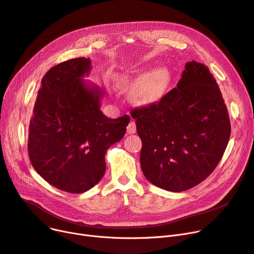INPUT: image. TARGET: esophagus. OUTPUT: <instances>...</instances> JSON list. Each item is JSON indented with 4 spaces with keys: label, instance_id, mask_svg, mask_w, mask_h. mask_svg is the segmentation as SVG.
I'll return each instance as SVG.
<instances>
[{
    "label": "esophagus",
    "instance_id": "obj_1",
    "mask_svg": "<svg viewBox=\"0 0 254 254\" xmlns=\"http://www.w3.org/2000/svg\"><path fill=\"white\" fill-rule=\"evenodd\" d=\"M127 134H135V132L137 131V127H136V123L135 122H130L127 125Z\"/></svg>",
    "mask_w": 254,
    "mask_h": 254
}]
</instances>
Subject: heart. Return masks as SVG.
I'll return each instance as SVG.
<instances>
[{"label": "heart", "instance_id": "obj_1", "mask_svg": "<svg viewBox=\"0 0 254 254\" xmlns=\"http://www.w3.org/2000/svg\"><path fill=\"white\" fill-rule=\"evenodd\" d=\"M129 76L124 75L118 78L119 84H126L129 81ZM164 87L163 75L158 72H151L141 77L135 87V95L143 102H152L156 100Z\"/></svg>", "mask_w": 254, "mask_h": 254}]
</instances>
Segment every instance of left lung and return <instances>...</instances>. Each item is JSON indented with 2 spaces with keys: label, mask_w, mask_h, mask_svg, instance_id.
<instances>
[{
  "label": "left lung",
  "mask_w": 254,
  "mask_h": 254,
  "mask_svg": "<svg viewBox=\"0 0 254 254\" xmlns=\"http://www.w3.org/2000/svg\"><path fill=\"white\" fill-rule=\"evenodd\" d=\"M142 141L144 176L157 188L184 191L215 170L231 136L229 112L207 65L185 64L177 87L132 109Z\"/></svg>",
  "instance_id": "8db88e82"
}]
</instances>
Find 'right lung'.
Returning <instances> with one entry per match:
<instances>
[{
    "instance_id": "right-lung-1",
    "label": "right lung",
    "mask_w": 254,
    "mask_h": 254,
    "mask_svg": "<svg viewBox=\"0 0 254 254\" xmlns=\"http://www.w3.org/2000/svg\"><path fill=\"white\" fill-rule=\"evenodd\" d=\"M90 60L63 62L41 80L29 128L28 151L38 174L55 188L81 193L106 171L105 153L126 134L129 116L106 117L103 91L85 82Z\"/></svg>"
}]
</instances>
